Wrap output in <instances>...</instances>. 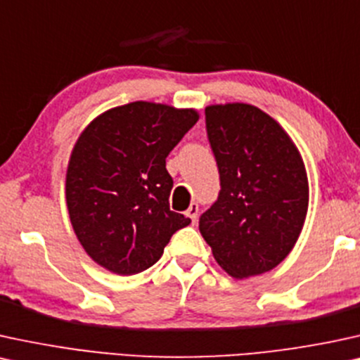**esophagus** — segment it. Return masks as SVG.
I'll use <instances>...</instances> for the list:
<instances>
[{
  "mask_svg": "<svg viewBox=\"0 0 360 360\" xmlns=\"http://www.w3.org/2000/svg\"><path fill=\"white\" fill-rule=\"evenodd\" d=\"M186 214H188V216L191 217V221H193V222L198 221V214H199V206H198V204H195V202L191 204L189 209H188V212H186Z\"/></svg>",
  "mask_w": 360,
  "mask_h": 360,
  "instance_id": "esophagus-1",
  "label": "esophagus"
}]
</instances>
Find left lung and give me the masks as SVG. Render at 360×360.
Returning a JSON list of instances; mask_svg holds the SVG:
<instances>
[{"label": "left lung", "instance_id": "8db88e82", "mask_svg": "<svg viewBox=\"0 0 360 360\" xmlns=\"http://www.w3.org/2000/svg\"><path fill=\"white\" fill-rule=\"evenodd\" d=\"M204 115L221 189L199 231L227 274H264L284 261L306 219L301 154L285 131L251 104L209 106Z\"/></svg>", "mask_w": 360, "mask_h": 360}]
</instances>
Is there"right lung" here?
I'll list each match as a JSON object with an SVG mask.
<instances>
[{
    "label": "right lung",
    "instance_id": "1",
    "mask_svg": "<svg viewBox=\"0 0 360 360\" xmlns=\"http://www.w3.org/2000/svg\"><path fill=\"white\" fill-rule=\"evenodd\" d=\"M198 120L194 109L136 101L109 109L81 134L66 202L81 245L99 266L121 276L146 271L191 224L169 207L166 158Z\"/></svg>",
    "mask_w": 360,
    "mask_h": 360
}]
</instances>
